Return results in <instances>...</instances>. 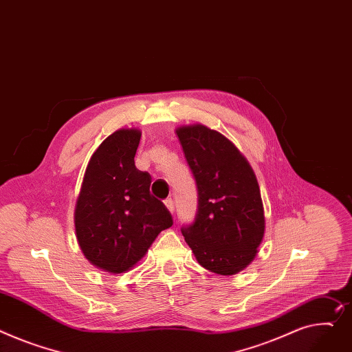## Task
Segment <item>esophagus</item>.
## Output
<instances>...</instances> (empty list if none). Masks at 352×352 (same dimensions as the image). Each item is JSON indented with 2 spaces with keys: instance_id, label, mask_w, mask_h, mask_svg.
<instances>
[{
  "instance_id": "1",
  "label": "esophagus",
  "mask_w": 352,
  "mask_h": 352,
  "mask_svg": "<svg viewBox=\"0 0 352 352\" xmlns=\"http://www.w3.org/2000/svg\"><path fill=\"white\" fill-rule=\"evenodd\" d=\"M164 204H166V206H167V209L170 210L171 214H174V210H175V206H174V201L171 199V198H167L166 201H164Z\"/></svg>"
}]
</instances>
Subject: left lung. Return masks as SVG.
I'll list each match as a JSON object with an SVG mask.
<instances>
[{
    "mask_svg": "<svg viewBox=\"0 0 352 352\" xmlns=\"http://www.w3.org/2000/svg\"><path fill=\"white\" fill-rule=\"evenodd\" d=\"M198 190V212L181 232L198 263L236 274L256 257L265 235L259 184L232 142L202 124L175 130Z\"/></svg>",
    "mask_w": 352,
    "mask_h": 352,
    "instance_id": "obj_1",
    "label": "left lung"
}]
</instances>
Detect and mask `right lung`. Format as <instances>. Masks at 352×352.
Returning <instances> with one entry per match:
<instances>
[{"instance_id":"add662e5","label":"right lung","mask_w":352,"mask_h":352,"mask_svg":"<svg viewBox=\"0 0 352 352\" xmlns=\"http://www.w3.org/2000/svg\"><path fill=\"white\" fill-rule=\"evenodd\" d=\"M142 131L120 129L93 153L75 208V229L86 259L120 274L173 225L170 210L150 194L151 177L134 166Z\"/></svg>"}]
</instances>
